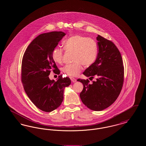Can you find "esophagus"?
<instances>
[{"label": "esophagus", "mask_w": 146, "mask_h": 146, "mask_svg": "<svg viewBox=\"0 0 146 146\" xmlns=\"http://www.w3.org/2000/svg\"><path fill=\"white\" fill-rule=\"evenodd\" d=\"M70 80H72V82H73V83H74V82H76V79H75V78H73V77H70Z\"/></svg>", "instance_id": "34e87169"}]
</instances>
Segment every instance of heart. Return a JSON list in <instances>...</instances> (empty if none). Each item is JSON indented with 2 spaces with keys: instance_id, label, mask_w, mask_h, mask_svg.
I'll return each instance as SVG.
<instances>
[{
  "instance_id": "1",
  "label": "heart",
  "mask_w": 146,
  "mask_h": 146,
  "mask_svg": "<svg viewBox=\"0 0 146 146\" xmlns=\"http://www.w3.org/2000/svg\"><path fill=\"white\" fill-rule=\"evenodd\" d=\"M64 48L73 52L74 62L65 65L62 69L63 73L70 76L78 75L84 66L89 67L95 61L97 55L96 42L90 38L82 35H73L64 42ZM64 50L56 47L52 52L53 60L57 63L63 62Z\"/></svg>"
}]
</instances>
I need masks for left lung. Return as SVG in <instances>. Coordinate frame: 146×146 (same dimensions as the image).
Wrapping results in <instances>:
<instances>
[{"instance_id": "1", "label": "left lung", "mask_w": 146, "mask_h": 146, "mask_svg": "<svg viewBox=\"0 0 146 146\" xmlns=\"http://www.w3.org/2000/svg\"><path fill=\"white\" fill-rule=\"evenodd\" d=\"M98 53L95 62L84 72L90 79H78L84 88L80 97L84 104L95 111L110 107L117 99L123 88L124 71L121 54L115 45L103 36L96 38Z\"/></svg>"}]
</instances>
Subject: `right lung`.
I'll use <instances>...</instances> for the list:
<instances>
[{"label": "right lung", "mask_w": 146, "mask_h": 146, "mask_svg": "<svg viewBox=\"0 0 146 146\" xmlns=\"http://www.w3.org/2000/svg\"><path fill=\"white\" fill-rule=\"evenodd\" d=\"M66 34L51 32L39 35L30 43L23 56L21 82L29 98L39 110L50 112L62 104L63 91L71 83L70 78L59 76L51 80V71L60 74V71L52 58L53 50Z\"/></svg>", "instance_id": "1"}]
</instances>
